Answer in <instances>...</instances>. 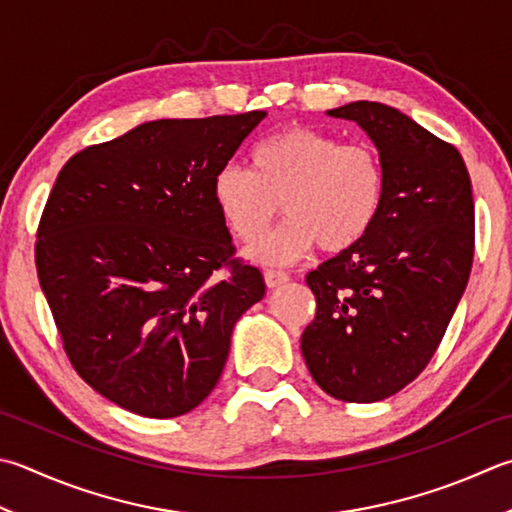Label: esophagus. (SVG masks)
<instances>
[{
	"mask_svg": "<svg viewBox=\"0 0 512 512\" xmlns=\"http://www.w3.org/2000/svg\"><path fill=\"white\" fill-rule=\"evenodd\" d=\"M288 273H284V270H275V268H266L264 270V282L268 288H277L288 282Z\"/></svg>",
	"mask_w": 512,
	"mask_h": 512,
	"instance_id": "1",
	"label": "esophagus"
}]
</instances>
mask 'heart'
<instances>
[{
    "label": "heart",
    "instance_id": "heart-1",
    "mask_svg": "<svg viewBox=\"0 0 512 512\" xmlns=\"http://www.w3.org/2000/svg\"><path fill=\"white\" fill-rule=\"evenodd\" d=\"M253 170L228 162L213 177V199L239 242H255L279 213L288 217L250 248L266 264H288L315 244L342 253L362 242L384 202L382 157L366 142H339L310 126H286L253 148Z\"/></svg>",
    "mask_w": 512,
    "mask_h": 512
}]
</instances>
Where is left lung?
Listing matches in <instances>:
<instances>
[{"label":"left lung","mask_w":512,"mask_h":512,"mask_svg":"<svg viewBox=\"0 0 512 512\" xmlns=\"http://www.w3.org/2000/svg\"><path fill=\"white\" fill-rule=\"evenodd\" d=\"M328 115L366 130L386 186L362 242L306 275L317 313L302 353L330 397L370 404L422 375L442 344L473 268V188L459 150L399 110L353 102Z\"/></svg>","instance_id":"obj_1"}]
</instances>
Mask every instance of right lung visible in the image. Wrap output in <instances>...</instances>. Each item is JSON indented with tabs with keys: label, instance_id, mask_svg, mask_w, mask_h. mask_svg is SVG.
I'll return each instance as SVG.
<instances>
[{
	"label": "right lung",
	"instance_id": "1",
	"mask_svg": "<svg viewBox=\"0 0 512 512\" xmlns=\"http://www.w3.org/2000/svg\"><path fill=\"white\" fill-rule=\"evenodd\" d=\"M264 115L146 122L79 150L50 190L39 286L77 375L130 413L202 404L235 322L266 293L213 199L215 173Z\"/></svg>",
	"mask_w": 512,
	"mask_h": 512
}]
</instances>
